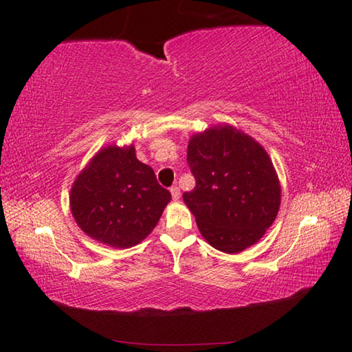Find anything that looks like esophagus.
I'll return each instance as SVG.
<instances>
[{
    "mask_svg": "<svg viewBox=\"0 0 352 352\" xmlns=\"http://www.w3.org/2000/svg\"><path fill=\"white\" fill-rule=\"evenodd\" d=\"M170 194H172V199L178 200V199H180V188H178V186H172V188H170Z\"/></svg>",
    "mask_w": 352,
    "mask_h": 352,
    "instance_id": "obj_1",
    "label": "esophagus"
}]
</instances>
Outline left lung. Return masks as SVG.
<instances>
[{
  "mask_svg": "<svg viewBox=\"0 0 352 352\" xmlns=\"http://www.w3.org/2000/svg\"><path fill=\"white\" fill-rule=\"evenodd\" d=\"M186 160L195 188L183 200L206 242L231 254L258 242L281 205L265 148L233 126H217L189 140Z\"/></svg>",
  "mask_w": 352,
  "mask_h": 352,
  "instance_id": "8db88e82",
  "label": "left lung"
}]
</instances>
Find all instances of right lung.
<instances>
[{
	"label": "right lung",
	"instance_id": "1",
	"mask_svg": "<svg viewBox=\"0 0 352 352\" xmlns=\"http://www.w3.org/2000/svg\"><path fill=\"white\" fill-rule=\"evenodd\" d=\"M170 192L136 158L135 147L107 146L71 188L69 206L83 233L113 248L140 243L157 226Z\"/></svg>",
	"mask_w": 352,
	"mask_h": 352
}]
</instances>
